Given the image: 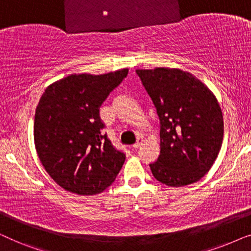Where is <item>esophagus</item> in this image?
Instances as JSON below:
<instances>
[{"instance_id": "esophagus-1", "label": "esophagus", "mask_w": 251, "mask_h": 251, "mask_svg": "<svg viewBox=\"0 0 251 251\" xmlns=\"http://www.w3.org/2000/svg\"><path fill=\"white\" fill-rule=\"evenodd\" d=\"M143 143H144V139L143 138H138V139H137V142L133 144L132 147H133V149H138V147H140V146L143 145Z\"/></svg>"}]
</instances>
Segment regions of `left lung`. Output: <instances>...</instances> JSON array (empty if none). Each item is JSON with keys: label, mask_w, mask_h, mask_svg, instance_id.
Segmentation results:
<instances>
[{"label": "left lung", "mask_w": 251, "mask_h": 251, "mask_svg": "<svg viewBox=\"0 0 251 251\" xmlns=\"http://www.w3.org/2000/svg\"><path fill=\"white\" fill-rule=\"evenodd\" d=\"M160 119V155L151 170L168 186L200 180L217 159L224 119L210 89L179 68L136 70Z\"/></svg>", "instance_id": "1"}]
</instances>
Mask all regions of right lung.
<instances>
[{
  "mask_svg": "<svg viewBox=\"0 0 251 251\" xmlns=\"http://www.w3.org/2000/svg\"><path fill=\"white\" fill-rule=\"evenodd\" d=\"M128 71L71 74L48 85L41 96L34 144L44 169L64 190L99 194L121 170L126 155L101 135L99 107Z\"/></svg>",
  "mask_w": 251,
  "mask_h": 251,
  "instance_id": "1",
  "label": "right lung"
}]
</instances>
